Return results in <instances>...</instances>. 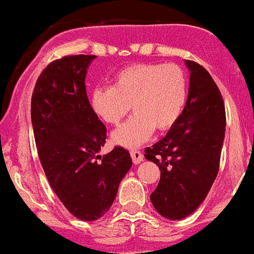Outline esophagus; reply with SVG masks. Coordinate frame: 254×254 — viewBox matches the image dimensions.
I'll return each mask as SVG.
<instances>
[{
    "instance_id": "34e87169",
    "label": "esophagus",
    "mask_w": 254,
    "mask_h": 254,
    "mask_svg": "<svg viewBox=\"0 0 254 254\" xmlns=\"http://www.w3.org/2000/svg\"><path fill=\"white\" fill-rule=\"evenodd\" d=\"M130 155H131L132 163L134 164H139L144 158L143 154H141V152H139V150H132V152H130Z\"/></svg>"
}]
</instances>
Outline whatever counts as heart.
I'll use <instances>...</instances> for the list:
<instances>
[{"instance_id":"obj_1","label":"heart","mask_w":254,"mask_h":254,"mask_svg":"<svg viewBox=\"0 0 254 254\" xmlns=\"http://www.w3.org/2000/svg\"><path fill=\"white\" fill-rule=\"evenodd\" d=\"M186 73L177 64L140 63L115 73L113 86L96 87L90 97L93 113L107 124H118L130 111L134 115L113 132L114 143L139 147L176 124L187 102Z\"/></svg>"}]
</instances>
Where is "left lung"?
<instances>
[{"instance_id": "left-lung-1", "label": "left lung", "mask_w": 254, "mask_h": 254, "mask_svg": "<svg viewBox=\"0 0 254 254\" xmlns=\"http://www.w3.org/2000/svg\"><path fill=\"white\" fill-rule=\"evenodd\" d=\"M185 64L190 86L184 113L144 154L161 170L150 201L170 220L191 215L209 193L219 172L227 124L223 97L209 72L195 62Z\"/></svg>"}]
</instances>
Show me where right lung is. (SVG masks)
I'll list each match as a JSON object with an SVG mask.
<instances>
[{"label":"right lung","instance_id":"1","mask_svg":"<svg viewBox=\"0 0 254 254\" xmlns=\"http://www.w3.org/2000/svg\"><path fill=\"white\" fill-rule=\"evenodd\" d=\"M95 58L81 54L52 62L31 97V123L45 176L62 204L84 221L106 214L132 164L123 147L100 154L106 127L91 109L84 84Z\"/></svg>","mask_w":254,"mask_h":254}]
</instances>
